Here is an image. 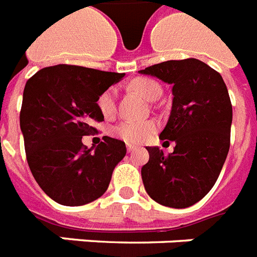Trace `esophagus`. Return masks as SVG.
<instances>
[{"mask_svg": "<svg viewBox=\"0 0 257 257\" xmlns=\"http://www.w3.org/2000/svg\"><path fill=\"white\" fill-rule=\"evenodd\" d=\"M135 150H137V147H135V146L127 145V151H128V153H133V151H135Z\"/></svg>", "mask_w": 257, "mask_h": 257, "instance_id": "1", "label": "esophagus"}]
</instances>
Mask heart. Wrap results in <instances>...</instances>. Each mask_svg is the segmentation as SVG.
<instances>
[{
	"label": "heart",
	"mask_w": 257,
	"mask_h": 257,
	"mask_svg": "<svg viewBox=\"0 0 257 257\" xmlns=\"http://www.w3.org/2000/svg\"><path fill=\"white\" fill-rule=\"evenodd\" d=\"M131 87L138 91L143 98L155 100L162 94L161 86L158 82L150 78H138L131 83ZM98 110L104 118H111L116 110V90L114 87L104 90L96 99ZM155 123L153 120H124L111 128V133L130 145H138L149 139L155 131Z\"/></svg>",
	"instance_id": "obj_1"
}]
</instances>
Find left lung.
<instances>
[{
	"label": "left lung",
	"instance_id": "1",
	"mask_svg": "<svg viewBox=\"0 0 257 257\" xmlns=\"http://www.w3.org/2000/svg\"><path fill=\"white\" fill-rule=\"evenodd\" d=\"M172 86V107L159 138L175 142L174 153L146 147L149 162L142 180L150 198L166 207L187 208L216 183L229 150L232 104L223 78L195 58L146 67Z\"/></svg>",
	"mask_w": 257,
	"mask_h": 257
}]
</instances>
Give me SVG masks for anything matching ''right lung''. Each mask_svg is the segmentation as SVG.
I'll list each match as a JSON object with an SVG mask.
<instances>
[{
  "instance_id": "add662e5",
  "label": "right lung",
  "mask_w": 257,
  "mask_h": 257,
  "mask_svg": "<svg viewBox=\"0 0 257 257\" xmlns=\"http://www.w3.org/2000/svg\"><path fill=\"white\" fill-rule=\"evenodd\" d=\"M124 73L55 65L25 85L20 126L26 159L45 194L62 206H83L106 192L114 168L126 155L124 142L103 137L87 149L82 137L95 133L103 115L96 99Z\"/></svg>"
}]
</instances>
